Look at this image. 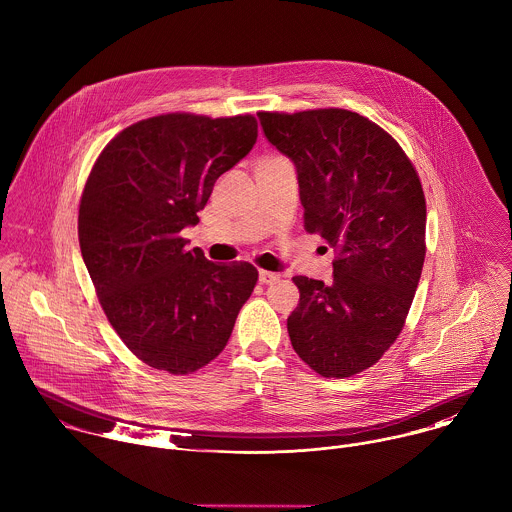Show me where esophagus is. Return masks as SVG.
<instances>
[{
  "instance_id": "34e87169",
  "label": "esophagus",
  "mask_w": 512,
  "mask_h": 512,
  "mask_svg": "<svg viewBox=\"0 0 512 512\" xmlns=\"http://www.w3.org/2000/svg\"><path fill=\"white\" fill-rule=\"evenodd\" d=\"M279 281V275L277 273H271V271H259V283L261 285H271Z\"/></svg>"
}]
</instances>
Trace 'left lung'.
I'll return each instance as SVG.
<instances>
[{
	"instance_id": "obj_1",
	"label": "left lung",
	"mask_w": 512,
	"mask_h": 512,
	"mask_svg": "<svg viewBox=\"0 0 512 512\" xmlns=\"http://www.w3.org/2000/svg\"><path fill=\"white\" fill-rule=\"evenodd\" d=\"M265 138L297 168L305 229L338 257L332 283L293 277L295 352L324 378L374 366L400 336L425 259V198L400 144L344 108L259 112Z\"/></svg>"
}]
</instances>
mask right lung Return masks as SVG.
Instances as JSON below:
<instances>
[{"label":"right lung","instance_id":"add662e5","mask_svg":"<svg viewBox=\"0 0 512 512\" xmlns=\"http://www.w3.org/2000/svg\"><path fill=\"white\" fill-rule=\"evenodd\" d=\"M257 142L251 114H160L114 136L79 205V243L101 307L144 364L190 374L225 348L257 283L251 263H211L182 229Z\"/></svg>","mask_w":512,"mask_h":512}]
</instances>
